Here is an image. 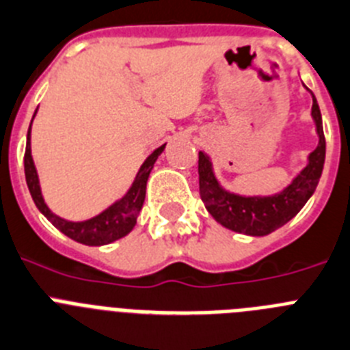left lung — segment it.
Wrapping results in <instances>:
<instances>
[{
	"mask_svg": "<svg viewBox=\"0 0 350 350\" xmlns=\"http://www.w3.org/2000/svg\"><path fill=\"white\" fill-rule=\"evenodd\" d=\"M312 118L317 129L319 144L308 154V163L293 183L282 192L273 196L245 197L227 192L215 178L213 163L204 151H199V193L209 211L218 224L234 232L248 236H266L273 230L280 229L288 220H293L301 211L306 200L317 188L322 174L324 158H326V139L322 130V116L319 103L312 93Z\"/></svg>",
	"mask_w": 350,
	"mask_h": 350,
	"instance_id": "left-lung-1",
	"label": "left lung"
}]
</instances>
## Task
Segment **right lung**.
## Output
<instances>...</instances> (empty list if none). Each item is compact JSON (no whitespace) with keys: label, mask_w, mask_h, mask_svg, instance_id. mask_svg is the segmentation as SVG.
Instances as JSON below:
<instances>
[{"label":"right lung","mask_w":350,"mask_h":350,"mask_svg":"<svg viewBox=\"0 0 350 350\" xmlns=\"http://www.w3.org/2000/svg\"><path fill=\"white\" fill-rule=\"evenodd\" d=\"M163 150H165V144L157 148L150 157L146 158L144 163L139 169L137 176L133 179L132 187L129 188V192L124 193L120 200H116L114 204L109 206L105 211H102L96 217L84 221L65 220V218L54 215L47 208V204H45L44 197H42L40 181H38V174H36L35 162H33L31 157V124H29L26 153H24V174H26V183H28L29 193H31L33 200H35L36 208L40 209L42 215L56 229L62 230L70 239L83 243V245H88V247H102V245H109V243L123 238L135 227L139 211H141L142 204H144L146 183H148V178H150V172L153 169L154 162H157V158L162 154Z\"/></svg>","instance_id":"obj_1"}]
</instances>
